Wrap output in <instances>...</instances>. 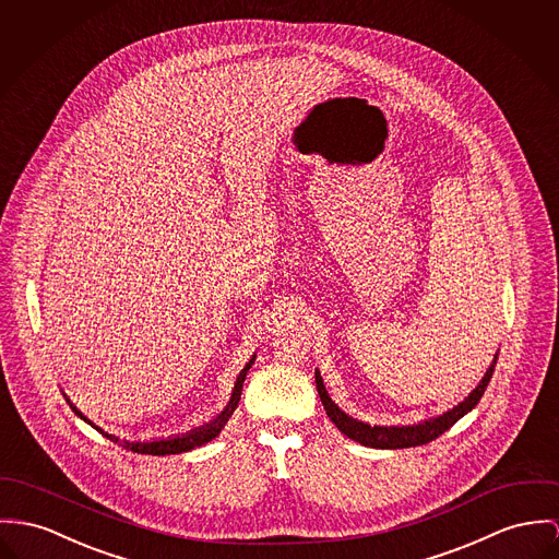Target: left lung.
I'll return each instance as SVG.
<instances>
[{"label": "left lung", "instance_id": "left-lung-1", "mask_svg": "<svg viewBox=\"0 0 559 559\" xmlns=\"http://www.w3.org/2000/svg\"><path fill=\"white\" fill-rule=\"evenodd\" d=\"M493 366H496V359L493 364L489 366V370L485 372L483 381L478 383V386L474 389L473 393L462 402L457 404L455 408H451L449 413L430 419V421H424L419 426H408V428H370L368 424H361L357 419H350L348 415H344L343 411L332 402V397L328 395L325 385L317 372L314 381H317V391L321 395V402H323V408L328 413V417L336 424V428L346 433L350 440L364 444V447H372V449H408V447H419V444H428L431 440H436L440 433L453 428L466 413H471L474 406L478 404V400L483 397L487 383L493 374Z\"/></svg>", "mask_w": 559, "mask_h": 559}]
</instances>
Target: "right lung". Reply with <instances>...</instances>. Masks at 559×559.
<instances>
[{
  "label": "right lung",
  "instance_id": "add662e5",
  "mask_svg": "<svg viewBox=\"0 0 559 559\" xmlns=\"http://www.w3.org/2000/svg\"><path fill=\"white\" fill-rule=\"evenodd\" d=\"M249 368H251V364L240 372V377H238V381H236V386H234V393H231V400H229L227 408L216 417L213 424H209V426H204V428H200V430L191 431V433H185V436L168 438V440H153V442H128V440H119L117 436H112V433H104L99 428H95L86 417H83V413H81V411H76V406H72V404H70V406H72V411H74L83 421L91 424L95 430L102 431L108 440L119 442V444H121V447H126L128 451H133V453H146V455H176V453H185V451H191V449H195V447H202V444L211 442L213 438H216V436L221 433L223 426L227 424V419L231 417V413L236 411V406H238V402H240L242 383H245V377H247Z\"/></svg>",
  "mask_w": 559,
  "mask_h": 559
}]
</instances>
